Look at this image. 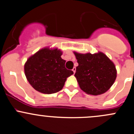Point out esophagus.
Instances as JSON below:
<instances>
[{
    "label": "esophagus",
    "mask_w": 134,
    "mask_h": 134,
    "mask_svg": "<svg viewBox=\"0 0 134 134\" xmlns=\"http://www.w3.org/2000/svg\"><path fill=\"white\" fill-rule=\"evenodd\" d=\"M75 70H76V69H75V68H74L72 69V71H74V74H75Z\"/></svg>",
    "instance_id": "esophagus-1"
}]
</instances>
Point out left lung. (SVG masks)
Returning a JSON list of instances; mask_svg holds the SVG:
<instances>
[{
	"mask_svg": "<svg viewBox=\"0 0 134 134\" xmlns=\"http://www.w3.org/2000/svg\"><path fill=\"white\" fill-rule=\"evenodd\" d=\"M79 65L75 77L79 87L89 95L103 94L110 89L117 77L114 63L103 52L92 54L74 52Z\"/></svg>",
	"mask_w": 134,
	"mask_h": 134,
	"instance_id": "obj_1",
	"label": "left lung"
}]
</instances>
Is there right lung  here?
<instances>
[{
    "mask_svg": "<svg viewBox=\"0 0 134 134\" xmlns=\"http://www.w3.org/2000/svg\"><path fill=\"white\" fill-rule=\"evenodd\" d=\"M63 52L58 48L46 47L27 59L24 74L35 90L45 94H52L63 89L66 79L74 74L65 68Z\"/></svg>",
    "mask_w": 134,
    "mask_h": 134,
    "instance_id": "add662e5",
    "label": "right lung"
}]
</instances>
